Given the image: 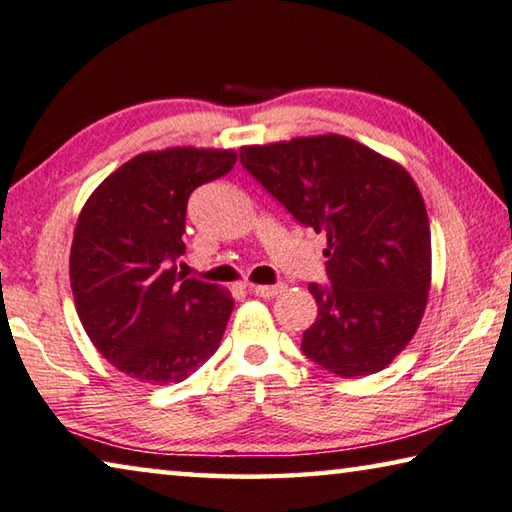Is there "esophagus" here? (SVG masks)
Returning a JSON list of instances; mask_svg holds the SVG:
<instances>
[{"label":"esophagus","instance_id":"1","mask_svg":"<svg viewBox=\"0 0 512 512\" xmlns=\"http://www.w3.org/2000/svg\"><path fill=\"white\" fill-rule=\"evenodd\" d=\"M250 291H253V294L259 296V298H273V296L280 294L282 287H278V285H253V287H250Z\"/></svg>","mask_w":512,"mask_h":512}]
</instances>
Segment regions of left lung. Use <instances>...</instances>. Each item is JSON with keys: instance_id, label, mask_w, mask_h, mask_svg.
<instances>
[{"instance_id": "1", "label": "left lung", "mask_w": 512, "mask_h": 512, "mask_svg": "<svg viewBox=\"0 0 512 512\" xmlns=\"http://www.w3.org/2000/svg\"><path fill=\"white\" fill-rule=\"evenodd\" d=\"M241 164L298 223L328 237L330 287L303 353L339 378L369 376L399 355L431 289V225L399 161L339 134L243 145Z\"/></svg>"}]
</instances>
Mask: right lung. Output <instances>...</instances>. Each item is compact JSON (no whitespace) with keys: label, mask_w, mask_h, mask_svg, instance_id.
Masks as SVG:
<instances>
[{"label":"right lung","mask_w":512,"mask_h":512,"mask_svg":"<svg viewBox=\"0 0 512 512\" xmlns=\"http://www.w3.org/2000/svg\"><path fill=\"white\" fill-rule=\"evenodd\" d=\"M234 164V150L141 152L81 207L70 248L79 321L102 358L139 383H182L221 344L232 294L175 262L191 191Z\"/></svg>","instance_id":"1"}]
</instances>
